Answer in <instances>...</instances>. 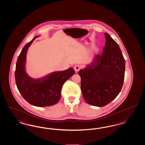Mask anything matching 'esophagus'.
<instances>
[{"instance_id": "esophagus-1", "label": "esophagus", "mask_w": 145, "mask_h": 145, "mask_svg": "<svg viewBox=\"0 0 145 145\" xmlns=\"http://www.w3.org/2000/svg\"><path fill=\"white\" fill-rule=\"evenodd\" d=\"M80 69H81V66H80V65H76L74 67V70L76 72L79 71L80 70Z\"/></svg>"}]
</instances>
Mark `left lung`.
I'll return each mask as SVG.
<instances>
[{
	"label": "left lung",
	"mask_w": 145,
	"mask_h": 145,
	"mask_svg": "<svg viewBox=\"0 0 145 145\" xmlns=\"http://www.w3.org/2000/svg\"><path fill=\"white\" fill-rule=\"evenodd\" d=\"M105 46L91 64L78 72L84 99L90 105L103 107L118 96L123 86L125 63L122 53L109 34Z\"/></svg>",
	"instance_id": "8db88e82"
}]
</instances>
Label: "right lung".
Here are the masks:
<instances>
[{
  "label": "right lung",
  "instance_id": "1",
  "mask_svg": "<svg viewBox=\"0 0 145 145\" xmlns=\"http://www.w3.org/2000/svg\"><path fill=\"white\" fill-rule=\"evenodd\" d=\"M23 47L16 64L15 78L16 86L23 98L32 105L46 107L55 105L61 98V88L67 80L75 74L72 67L57 71L41 78L32 79L25 71L27 51L36 38Z\"/></svg>",
  "mask_w": 145,
  "mask_h": 145
}]
</instances>
